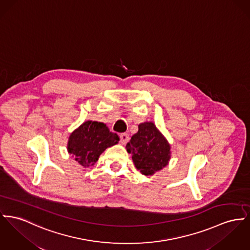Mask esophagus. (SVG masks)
<instances>
[{"instance_id": "34e87169", "label": "esophagus", "mask_w": 250, "mask_h": 250, "mask_svg": "<svg viewBox=\"0 0 250 250\" xmlns=\"http://www.w3.org/2000/svg\"><path fill=\"white\" fill-rule=\"evenodd\" d=\"M119 137H120V142H121L122 144H126V143L129 141V139H130L129 134L127 133H120Z\"/></svg>"}]
</instances>
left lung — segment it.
Listing matches in <instances>:
<instances>
[{
    "mask_svg": "<svg viewBox=\"0 0 250 250\" xmlns=\"http://www.w3.org/2000/svg\"><path fill=\"white\" fill-rule=\"evenodd\" d=\"M126 149L133 154L135 167L145 175L162 169L170 158L169 144L152 122L138 125V132L132 136Z\"/></svg>",
    "mask_w": 250,
    "mask_h": 250,
    "instance_id": "1",
    "label": "left lung"
}]
</instances>
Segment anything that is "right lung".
<instances>
[{
    "label": "right lung",
    "mask_w": 250,
    "mask_h": 250,
    "mask_svg": "<svg viewBox=\"0 0 250 250\" xmlns=\"http://www.w3.org/2000/svg\"><path fill=\"white\" fill-rule=\"evenodd\" d=\"M119 137L102 122L86 121L71 133L68 151L84 167L93 166L107 148L117 144Z\"/></svg>",
    "instance_id": "add662e5"
}]
</instances>
